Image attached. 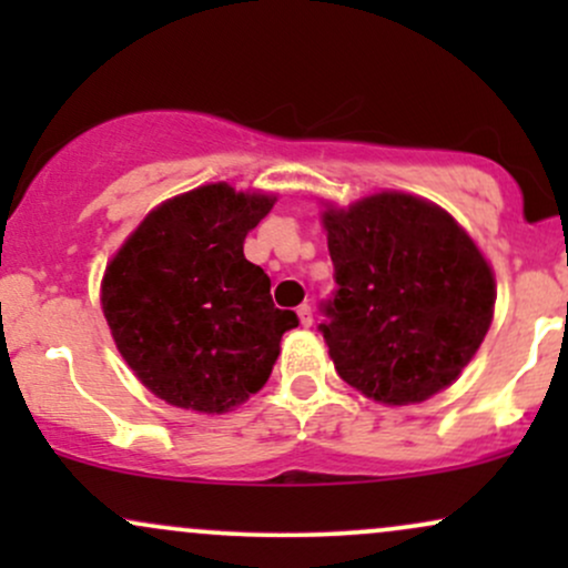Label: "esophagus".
Here are the masks:
<instances>
[{
	"mask_svg": "<svg viewBox=\"0 0 568 568\" xmlns=\"http://www.w3.org/2000/svg\"><path fill=\"white\" fill-rule=\"evenodd\" d=\"M296 315H298V323H302L304 328H310L312 321H315V317H312V306H310V304H302V306H298Z\"/></svg>",
	"mask_w": 568,
	"mask_h": 568,
	"instance_id": "obj_1",
	"label": "esophagus"
}]
</instances>
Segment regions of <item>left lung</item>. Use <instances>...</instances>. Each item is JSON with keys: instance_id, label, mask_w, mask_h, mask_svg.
<instances>
[{"instance_id": "left-lung-1", "label": "left lung", "mask_w": 568, "mask_h": 568, "mask_svg": "<svg viewBox=\"0 0 568 568\" xmlns=\"http://www.w3.org/2000/svg\"><path fill=\"white\" fill-rule=\"evenodd\" d=\"M336 291L317 325L344 382L387 406L448 387L494 315L491 266L456 221L400 192L325 211Z\"/></svg>"}]
</instances>
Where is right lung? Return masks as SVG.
Wrapping results in <instances>:
<instances>
[{
  "label": "right lung",
  "instance_id": "1",
  "mask_svg": "<svg viewBox=\"0 0 568 568\" xmlns=\"http://www.w3.org/2000/svg\"><path fill=\"white\" fill-rule=\"evenodd\" d=\"M266 194L207 184L154 207L106 266L101 304L116 349L154 395L221 414L264 387L296 328L243 253Z\"/></svg>",
  "mask_w": 568,
  "mask_h": 568
}]
</instances>
